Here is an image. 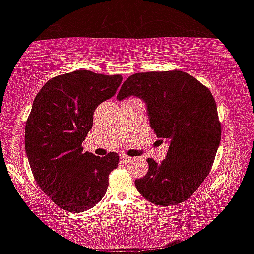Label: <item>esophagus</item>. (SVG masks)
<instances>
[{
  "label": "esophagus",
  "instance_id": "obj_1",
  "mask_svg": "<svg viewBox=\"0 0 254 254\" xmlns=\"http://www.w3.org/2000/svg\"><path fill=\"white\" fill-rule=\"evenodd\" d=\"M120 160H121V162L126 165V163H128V162L132 160V158L127 157V156H121V157H120Z\"/></svg>",
  "mask_w": 254,
  "mask_h": 254
}]
</instances>
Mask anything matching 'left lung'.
I'll use <instances>...</instances> for the list:
<instances>
[{
  "label": "left lung",
  "instance_id": "obj_1",
  "mask_svg": "<svg viewBox=\"0 0 254 254\" xmlns=\"http://www.w3.org/2000/svg\"><path fill=\"white\" fill-rule=\"evenodd\" d=\"M131 95L145 102L153 132L169 141L165 160L147 159L148 174L135 187L152 204L183 203L212 169L222 133L216 102L206 86L177 69L131 75L118 100Z\"/></svg>",
  "mask_w": 254,
  "mask_h": 254
}]
</instances>
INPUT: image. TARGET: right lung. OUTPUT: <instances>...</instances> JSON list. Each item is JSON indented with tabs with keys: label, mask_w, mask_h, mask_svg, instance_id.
<instances>
[{
	"label": "right lung",
	"mask_w": 254,
	"mask_h": 254,
	"mask_svg": "<svg viewBox=\"0 0 254 254\" xmlns=\"http://www.w3.org/2000/svg\"><path fill=\"white\" fill-rule=\"evenodd\" d=\"M121 81V75L75 70L47 81L34 98L25 123V152L41 190L67 212L94 207L118 167V153L101 158L84 152L81 143L96 107L114 96Z\"/></svg>",
	"instance_id": "1"
}]
</instances>
